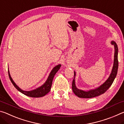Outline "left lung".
Segmentation results:
<instances>
[{
    "instance_id": "8db88e82",
    "label": "left lung",
    "mask_w": 124,
    "mask_h": 124,
    "mask_svg": "<svg viewBox=\"0 0 124 124\" xmlns=\"http://www.w3.org/2000/svg\"><path fill=\"white\" fill-rule=\"evenodd\" d=\"M112 44L114 45L115 52H114V64L112 70V73L110 75L109 77L107 80L106 82L100 86L97 89L90 90L89 91H84L83 90H79L77 89L75 84V73L74 72V77L73 79L72 82V90L75 93V95L80 98H90L95 97L96 96H100V95L104 93L107 90L114 81L115 77L116 76L117 69H118V60H117V54H118V48L116 44L114 41H112Z\"/></svg>"
}]
</instances>
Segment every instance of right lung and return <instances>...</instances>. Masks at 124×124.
Wrapping results in <instances>:
<instances>
[{
	"mask_svg": "<svg viewBox=\"0 0 124 124\" xmlns=\"http://www.w3.org/2000/svg\"><path fill=\"white\" fill-rule=\"evenodd\" d=\"M61 66V65L58 64L57 66H56L55 67H54L53 70H52L51 72V73H50L49 76L48 77L47 80L45 83L44 84L41 86L40 87L37 88L36 89L32 90V91H25L18 87L16 85V84L14 83L13 80L12 79L11 76H10L9 70H8V73H9V78L10 79V80H11V83H12V84L14 85V86L15 87L16 89L17 90H18L20 92H21V93H22L23 94H24V95H26L27 96H29V97H35V98L41 97H43V96H44L50 92V90H51L52 83V80H53L54 77L56 73H57V71L60 70Z\"/></svg>",
	"mask_w": 124,
	"mask_h": 124,
	"instance_id": "add662e5",
	"label": "right lung"
}]
</instances>
